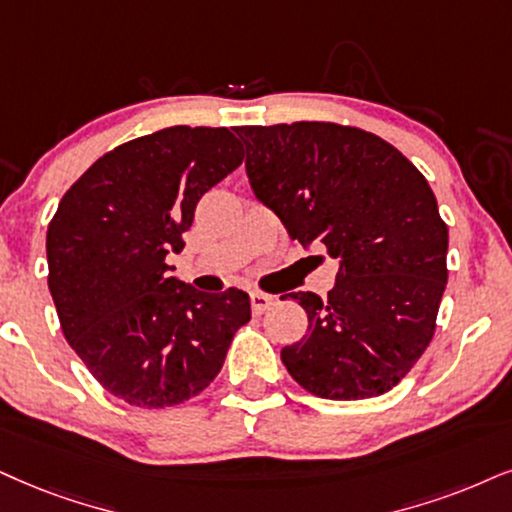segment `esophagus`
Wrapping results in <instances>:
<instances>
[{"label": "esophagus", "mask_w": 512, "mask_h": 512, "mask_svg": "<svg viewBox=\"0 0 512 512\" xmlns=\"http://www.w3.org/2000/svg\"><path fill=\"white\" fill-rule=\"evenodd\" d=\"M250 302H252V312L255 314H264L271 304L276 302L274 295H267V293H252L250 295Z\"/></svg>", "instance_id": "34e87169"}]
</instances>
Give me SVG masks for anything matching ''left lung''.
Returning <instances> with one entry per match:
<instances>
[{
  "label": "left lung",
  "mask_w": 512,
  "mask_h": 512,
  "mask_svg": "<svg viewBox=\"0 0 512 512\" xmlns=\"http://www.w3.org/2000/svg\"><path fill=\"white\" fill-rule=\"evenodd\" d=\"M236 134L255 196L290 238L340 260L328 297L290 293L309 326L281 349L288 373L321 399L390 392L428 349L449 278V229L428 179L385 139L338 122Z\"/></svg>",
  "instance_id": "8db88e82"
}]
</instances>
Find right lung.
Returning a JSON list of instances; mask_svg holds the SVG:
<instances>
[{
  "instance_id": "add662e5",
  "label": "right lung",
  "mask_w": 512,
  "mask_h": 512,
  "mask_svg": "<svg viewBox=\"0 0 512 512\" xmlns=\"http://www.w3.org/2000/svg\"><path fill=\"white\" fill-rule=\"evenodd\" d=\"M241 163V141L226 127L160 129L101 155L49 222V290L63 335L129 406L196 397L250 321L248 293H200L165 262L184 250L198 200Z\"/></svg>"
}]
</instances>
